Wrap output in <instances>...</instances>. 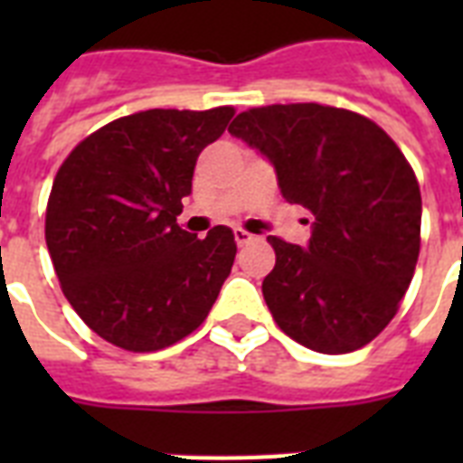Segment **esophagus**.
<instances>
[{
    "instance_id": "esophagus-1",
    "label": "esophagus",
    "mask_w": 463,
    "mask_h": 463,
    "mask_svg": "<svg viewBox=\"0 0 463 463\" xmlns=\"http://www.w3.org/2000/svg\"><path fill=\"white\" fill-rule=\"evenodd\" d=\"M235 242H238L240 247L250 245V242H254V235L252 232L242 231V228H235Z\"/></svg>"
}]
</instances>
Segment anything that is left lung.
<instances>
[{
	"label": "left lung",
	"mask_w": 463,
	"mask_h": 463,
	"mask_svg": "<svg viewBox=\"0 0 463 463\" xmlns=\"http://www.w3.org/2000/svg\"><path fill=\"white\" fill-rule=\"evenodd\" d=\"M274 165L283 199L312 213L307 245L269 235L261 283L276 324L317 353H351L399 309L420 252V189L387 132L358 112L267 105L228 127Z\"/></svg>",
	"instance_id": "left-lung-1"
}]
</instances>
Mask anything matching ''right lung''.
<instances>
[{
  "label": "right lung",
  "mask_w": 463,
  "mask_h": 463,
  "mask_svg": "<svg viewBox=\"0 0 463 463\" xmlns=\"http://www.w3.org/2000/svg\"><path fill=\"white\" fill-rule=\"evenodd\" d=\"M232 108L146 110L100 127L61 163L45 240L76 315L110 344L160 351L206 319L235 261L228 225L182 231V199Z\"/></svg>",
  "instance_id": "add662e5"
}]
</instances>
